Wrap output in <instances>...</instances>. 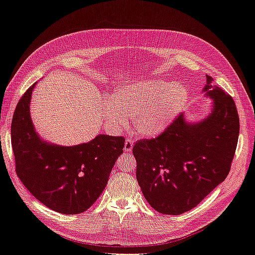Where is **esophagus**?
I'll use <instances>...</instances> for the list:
<instances>
[{
  "label": "esophagus",
  "mask_w": 255,
  "mask_h": 255,
  "mask_svg": "<svg viewBox=\"0 0 255 255\" xmlns=\"http://www.w3.org/2000/svg\"><path fill=\"white\" fill-rule=\"evenodd\" d=\"M133 144H134V140L128 139V138L126 139V142H125V151H126V152H129V151L132 150Z\"/></svg>",
  "instance_id": "1"
}]
</instances>
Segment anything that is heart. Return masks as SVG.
I'll return each mask as SVG.
<instances>
[{
  "label": "heart",
  "mask_w": 255,
  "mask_h": 255,
  "mask_svg": "<svg viewBox=\"0 0 255 255\" xmlns=\"http://www.w3.org/2000/svg\"><path fill=\"white\" fill-rule=\"evenodd\" d=\"M189 99L188 89L181 84L160 79L137 81L119 88L103 105L108 127L119 132L132 116L133 127L143 136L162 133L181 113Z\"/></svg>",
  "instance_id": "heart-1"
}]
</instances>
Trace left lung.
Segmentation results:
<instances>
[{
  "label": "left lung",
  "instance_id": "obj_1",
  "mask_svg": "<svg viewBox=\"0 0 255 255\" xmlns=\"http://www.w3.org/2000/svg\"><path fill=\"white\" fill-rule=\"evenodd\" d=\"M207 77L210 114L196 123L179 115L155 138L133 147L136 178L149 205L163 215L194 208L228 177L235 154L239 117L233 98Z\"/></svg>",
  "mask_w": 255,
  "mask_h": 255
}]
</instances>
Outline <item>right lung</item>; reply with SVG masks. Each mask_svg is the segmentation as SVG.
<instances>
[{
    "label": "right lung",
    "instance_id": "add662e5",
    "mask_svg": "<svg viewBox=\"0 0 255 255\" xmlns=\"http://www.w3.org/2000/svg\"><path fill=\"white\" fill-rule=\"evenodd\" d=\"M34 84L19 100L11 122L16 173L24 187L46 207L64 215L89 209L105 189L125 137L101 134L72 147L43 140L34 128L30 101Z\"/></svg>",
    "mask_w": 255,
    "mask_h": 255
}]
</instances>
